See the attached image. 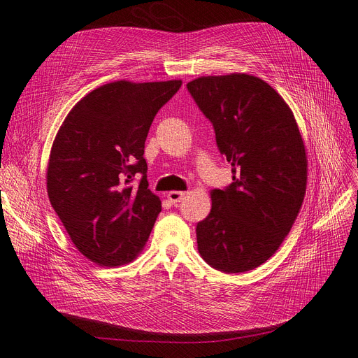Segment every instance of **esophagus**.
<instances>
[{
    "label": "esophagus",
    "instance_id": "esophagus-1",
    "mask_svg": "<svg viewBox=\"0 0 358 358\" xmlns=\"http://www.w3.org/2000/svg\"><path fill=\"white\" fill-rule=\"evenodd\" d=\"M184 196H185L184 192H169L166 197H168L169 203L177 204V203H180V201L184 199Z\"/></svg>",
    "mask_w": 358,
    "mask_h": 358
}]
</instances>
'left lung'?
Masks as SVG:
<instances>
[{
	"label": "left lung",
	"mask_w": 358,
	"mask_h": 358,
	"mask_svg": "<svg viewBox=\"0 0 358 358\" xmlns=\"http://www.w3.org/2000/svg\"><path fill=\"white\" fill-rule=\"evenodd\" d=\"M187 90L234 174L212 192V210L197 223L199 252L223 273L254 270L278 250L305 199L308 162L297 123L278 92L252 75L201 77Z\"/></svg>",
	"instance_id": "obj_1"
}]
</instances>
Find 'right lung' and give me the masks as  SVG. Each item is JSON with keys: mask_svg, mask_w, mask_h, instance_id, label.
<instances>
[{"mask_svg": "<svg viewBox=\"0 0 358 358\" xmlns=\"http://www.w3.org/2000/svg\"><path fill=\"white\" fill-rule=\"evenodd\" d=\"M180 87L177 80L101 85L73 106L55 138L50 204L73 245L100 266L134 259L154 228L161 200L148 189L145 141Z\"/></svg>", "mask_w": 358, "mask_h": 358, "instance_id": "1", "label": "right lung"}]
</instances>
